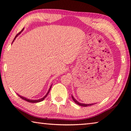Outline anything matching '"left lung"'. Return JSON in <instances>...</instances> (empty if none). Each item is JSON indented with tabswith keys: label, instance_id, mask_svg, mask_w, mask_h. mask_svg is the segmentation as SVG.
Masks as SVG:
<instances>
[{
	"label": "left lung",
	"instance_id": "8db88e82",
	"mask_svg": "<svg viewBox=\"0 0 131 131\" xmlns=\"http://www.w3.org/2000/svg\"><path fill=\"white\" fill-rule=\"evenodd\" d=\"M72 99L74 101V102L75 103H76V104H77V105H79V106H83V107H87V106H91V105H93L94 104H83V103H79V102H77L76 99H75L73 96H72Z\"/></svg>",
	"mask_w": 131,
	"mask_h": 131
}]
</instances>
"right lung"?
Wrapping results in <instances>:
<instances>
[{
  "instance_id": "1",
  "label": "right lung",
  "mask_w": 131,
  "mask_h": 131,
  "mask_svg": "<svg viewBox=\"0 0 131 131\" xmlns=\"http://www.w3.org/2000/svg\"><path fill=\"white\" fill-rule=\"evenodd\" d=\"M23 30H21V32H22V31H23ZM21 32H19L18 34L16 35V36H15V37H14V40H13V41H14V40H15V38H16V37H17L18 35L19 34H21ZM51 87H50V89H49V90H48V92H47V94L46 95V96H45L43 97V98H41V99H38V100H30V99H26V97H23V96H20V95H18V94H17V95H18V96H19V97H20L21 99H24V100H25V101H26L28 102H30V103H37V102H41V101H43L44 100V99L46 98V96H47V95L48 94V93L50 92V90H51Z\"/></svg>"
}]
</instances>
